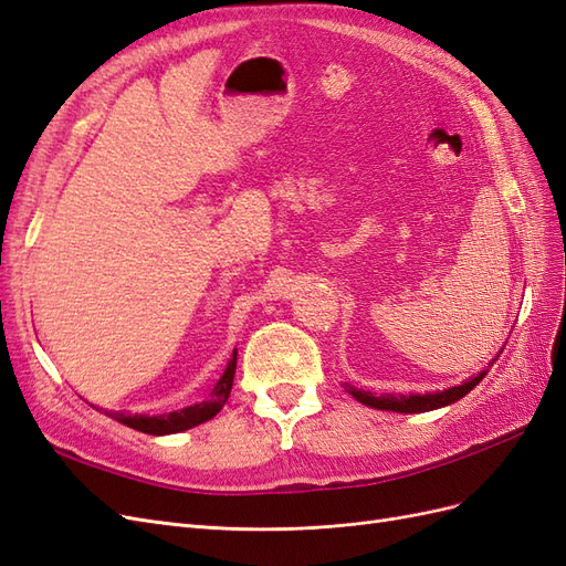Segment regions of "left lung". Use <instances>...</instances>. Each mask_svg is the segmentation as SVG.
Listing matches in <instances>:
<instances>
[{"label": "left lung", "instance_id": "8db88e82", "mask_svg": "<svg viewBox=\"0 0 566 566\" xmlns=\"http://www.w3.org/2000/svg\"><path fill=\"white\" fill-rule=\"evenodd\" d=\"M495 358H499V356H495ZM495 358H493V361H495ZM484 375H486V370L474 375V378L465 380V382L458 385V387H449V389L432 391V394H397V397H394V394H378V397H375V394L364 391V389H356L349 382L345 385V389L352 394L356 401H361L364 406H370V408L394 410V413H424V410H434V408H441V406L455 403L458 399L465 397L470 389H474L479 382H482Z\"/></svg>", "mask_w": 566, "mask_h": 566}]
</instances>
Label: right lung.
<instances>
[{"label":"right lung","instance_id":"obj_1","mask_svg":"<svg viewBox=\"0 0 566 566\" xmlns=\"http://www.w3.org/2000/svg\"><path fill=\"white\" fill-rule=\"evenodd\" d=\"M235 361H238V352H233V356L229 358L227 370L217 380L214 389L210 391V397L200 401V403L186 406L181 410H172V413H167V416H125V413H108V410H106V413L113 420L123 422V424L132 427V430H139L144 434L163 437V434H177V432H184V430H191V427H196L200 422L212 420L221 410V406L227 403L231 387H233Z\"/></svg>","mask_w":566,"mask_h":566}]
</instances>
